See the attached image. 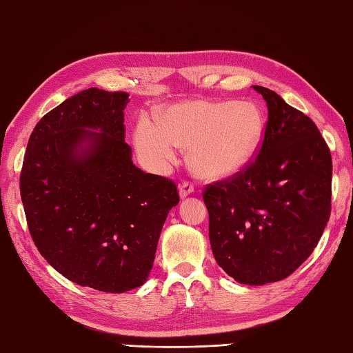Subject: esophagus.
Here are the masks:
<instances>
[{"mask_svg":"<svg viewBox=\"0 0 353 353\" xmlns=\"http://www.w3.org/2000/svg\"><path fill=\"white\" fill-rule=\"evenodd\" d=\"M194 190H195L194 184H192L190 181H183V184L179 185V196H181V198L189 196Z\"/></svg>","mask_w":353,"mask_h":353,"instance_id":"1","label":"esophagus"}]
</instances>
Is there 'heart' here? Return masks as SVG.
I'll use <instances>...</instances> for the list:
<instances>
[{
    "label": "heart",
    "instance_id": "heart-1",
    "mask_svg": "<svg viewBox=\"0 0 353 353\" xmlns=\"http://www.w3.org/2000/svg\"><path fill=\"white\" fill-rule=\"evenodd\" d=\"M263 130L264 118L254 103L195 99L168 109L158 123H138L135 144L155 163L170 161L175 148L188 149L198 175L223 178L249 164Z\"/></svg>",
    "mask_w": 353,
    "mask_h": 353
}]
</instances>
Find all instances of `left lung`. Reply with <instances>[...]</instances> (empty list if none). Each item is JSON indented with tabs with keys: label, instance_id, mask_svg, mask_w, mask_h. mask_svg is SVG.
Returning <instances> with one entry per match:
<instances>
[{
	"label": "left lung",
	"instance_id": "8db88e82",
	"mask_svg": "<svg viewBox=\"0 0 353 353\" xmlns=\"http://www.w3.org/2000/svg\"><path fill=\"white\" fill-rule=\"evenodd\" d=\"M254 89L269 112L255 158L205 185L203 199L219 268L263 285L294 274L320 241L332 209V157L307 115L274 90Z\"/></svg>",
	"mask_w": 353,
	"mask_h": 353
}]
</instances>
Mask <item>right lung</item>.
<instances>
[{
    "label": "right lung",
    "instance_id": "1",
    "mask_svg": "<svg viewBox=\"0 0 353 353\" xmlns=\"http://www.w3.org/2000/svg\"><path fill=\"white\" fill-rule=\"evenodd\" d=\"M128 103L125 92L95 88L65 99L35 125L19 175L39 254L68 280L108 294L148 280L163 224L179 203L172 179L132 163Z\"/></svg>",
    "mask_w": 353,
    "mask_h": 353
}]
</instances>
